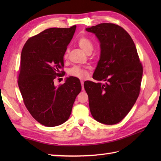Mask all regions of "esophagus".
I'll return each mask as SVG.
<instances>
[{"instance_id":"1","label":"esophagus","mask_w":161,"mask_h":161,"mask_svg":"<svg viewBox=\"0 0 161 161\" xmlns=\"http://www.w3.org/2000/svg\"><path fill=\"white\" fill-rule=\"evenodd\" d=\"M81 86H82V90H84V81H82V80L81 81Z\"/></svg>"}]
</instances>
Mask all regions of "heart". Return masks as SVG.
I'll return each instance as SVG.
<instances>
[{"mask_svg": "<svg viewBox=\"0 0 161 161\" xmlns=\"http://www.w3.org/2000/svg\"><path fill=\"white\" fill-rule=\"evenodd\" d=\"M77 44L81 47V49L87 54H90L92 52V50H93V43L86 36H81L77 40ZM67 55V53H66L64 57L66 58ZM68 73L70 76L77 77L78 79H80V80H84L88 76V67L75 66L70 68L68 71Z\"/></svg>", "mask_w": 161, "mask_h": 161, "instance_id": "obj_1", "label": "heart"}]
</instances>
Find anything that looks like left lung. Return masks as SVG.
<instances>
[{
    "instance_id": "1",
    "label": "left lung",
    "mask_w": 161,
    "mask_h": 161,
    "mask_svg": "<svg viewBox=\"0 0 161 161\" xmlns=\"http://www.w3.org/2000/svg\"><path fill=\"white\" fill-rule=\"evenodd\" d=\"M86 31L100 42L101 54L93 78L86 81L91 115L99 122L115 125L131 111L141 91L142 65L131 36L114 23H100Z\"/></svg>"
}]
</instances>
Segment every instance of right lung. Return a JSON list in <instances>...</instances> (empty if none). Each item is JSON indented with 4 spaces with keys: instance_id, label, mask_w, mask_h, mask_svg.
<instances>
[{
    "instance_id": "obj_1",
    "label": "right lung",
    "mask_w": 161,
    "mask_h": 161,
    "mask_svg": "<svg viewBox=\"0 0 161 161\" xmlns=\"http://www.w3.org/2000/svg\"><path fill=\"white\" fill-rule=\"evenodd\" d=\"M75 30L76 25L46 29L30 37L23 47L19 87L30 114L44 126H56L66 122L81 90L80 80L75 77L67 78L58 87L54 84L65 74L64 56Z\"/></svg>"
}]
</instances>
